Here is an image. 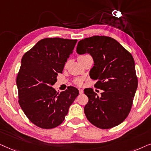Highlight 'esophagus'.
Masks as SVG:
<instances>
[{
  "label": "esophagus",
  "mask_w": 151,
  "mask_h": 151,
  "mask_svg": "<svg viewBox=\"0 0 151 151\" xmlns=\"http://www.w3.org/2000/svg\"><path fill=\"white\" fill-rule=\"evenodd\" d=\"M79 93H80V94H83V90H82V89H81V88H79Z\"/></svg>",
  "instance_id": "1"
}]
</instances>
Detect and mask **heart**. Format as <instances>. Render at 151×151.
<instances>
[{
  "mask_svg": "<svg viewBox=\"0 0 151 151\" xmlns=\"http://www.w3.org/2000/svg\"><path fill=\"white\" fill-rule=\"evenodd\" d=\"M83 56V55H81ZM83 79H81V78H78V79H76L74 80V83L77 84L78 86H81L82 83H83Z\"/></svg>",
  "mask_w": 151,
  "mask_h": 151,
  "instance_id": "obj_1",
  "label": "heart"
}]
</instances>
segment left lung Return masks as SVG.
<instances>
[{
    "label": "left lung",
    "instance_id": "1",
    "mask_svg": "<svg viewBox=\"0 0 151 151\" xmlns=\"http://www.w3.org/2000/svg\"><path fill=\"white\" fill-rule=\"evenodd\" d=\"M79 55L90 54L94 60L90 78L103 90L99 96L86 88L88 102L84 112L88 121L101 129L122 123L131 110L138 86L133 57L119 42L106 36H93L78 43Z\"/></svg>",
    "mask_w": 151,
    "mask_h": 151
}]
</instances>
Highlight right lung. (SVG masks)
<instances>
[{
	"label": "right lung",
	"instance_id": "add662e5",
	"mask_svg": "<svg viewBox=\"0 0 151 151\" xmlns=\"http://www.w3.org/2000/svg\"><path fill=\"white\" fill-rule=\"evenodd\" d=\"M77 40L41 39L23 55L17 78L19 103L29 121L41 128L59 126L79 95L73 86L61 92L52 87L62 73Z\"/></svg>",
	"mask_w": 151,
	"mask_h": 151
}]
</instances>
